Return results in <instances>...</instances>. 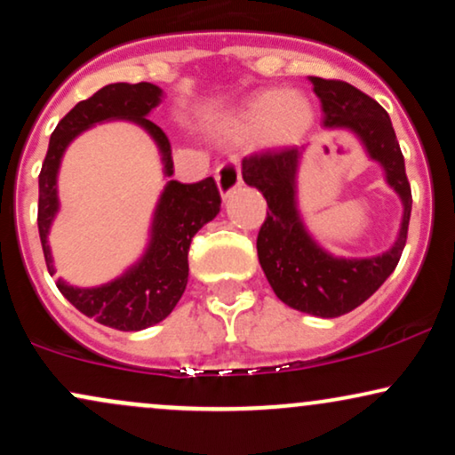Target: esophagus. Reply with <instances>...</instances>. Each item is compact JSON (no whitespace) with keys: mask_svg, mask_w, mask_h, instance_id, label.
Listing matches in <instances>:
<instances>
[{"mask_svg":"<svg viewBox=\"0 0 455 455\" xmlns=\"http://www.w3.org/2000/svg\"><path fill=\"white\" fill-rule=\"evenodd\" d=\"M216 184L224 198H227L228 195H233V192L242 186V169H239L237 158H228L227 162H222V164L218 166Z\"/></svg>","mask_w":455,"mask_h":455,"instance_id":"esophagus-1","label":"esophagus"}]
</instances>
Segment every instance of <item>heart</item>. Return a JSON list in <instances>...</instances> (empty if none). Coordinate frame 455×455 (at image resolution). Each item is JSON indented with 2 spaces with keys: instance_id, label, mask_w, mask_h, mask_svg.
Segmentation results:
<instances>
[{
  "instance_id": "1",
  "label": "heart",
  "mask_w": 455,
  "mask_h": 455,
  "mask_svg": "<svg viewBox=\"0 0 455 455\" xmlns=\"http://www.w3.org/2000/svg\"><path fill=\"white\" fill-rule=\"evenodd\" d=\"M315 122V108L301 92L267 90L243 102L228 122V134L243 140L260 137L269 148H286L299 140Z\"/></svg>"
}]
</instances>
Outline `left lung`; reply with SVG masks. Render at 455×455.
I'll use <instances>...</instances> for the list:
<instances>
[{
  "instance_id": "8db88e82",
  "label": "left lung",
  "mask_w": 455,
  "mask_h": 455,
  "mask_svg": "<svg viewBox=\"0 0 455 455\" xmlns=\"http://www.w3.org/2000/svg\"><path fill=\"white\" fill-rule=\"evenodd\" d=\"M310 81L325 113L323 126L351 130L370 158L383 166L385 181L404 207L398 237L383 254L370 259L333 257L306 231L297 207V169L304 149H267L243 158V181L257 188L269 207L257 237V252L271 289L295 310L336 318L362 306L395 269L409 233L412 196L404 156L387 111L344 81L318 76H310Z\"/></svg>"
}]
</instances>
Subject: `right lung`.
I'll return each instance as SVG.
<instances>
[{
    "instance_id": "obj_1",
    "label": "right lung",
    "mask_w": 455,
    "mask_h": 455,
    "mask_svg": "<svg viewBox=\"0 0 455 455\" xmlns=\"http://www.w3.org/2000/svg\"><path fill=\"white\" fill-rule=\"evenodd\" d=\"M160 102L162 90L158 85L111 83L87 100L78 102L57 124L38 177V231L46 269L51 275L55 274V265L49 248V231L60 210L57 173H60L66 148L78 134L96 124L108 122V119H128L154 139L160 149L162 164H164V177H171L173 175L171 143L166 134L148 119V115ZM220 203V192L213 177L196 181V184H181L175 180L166 181L156 205L154 220H151L149 245L139 263L102 286L78 289L60 278L57 289L78 312L119 331H139V329L164 321L186 291L188 250H190L192 237L218 216Z\"/></svg>"
}]
</instances>
